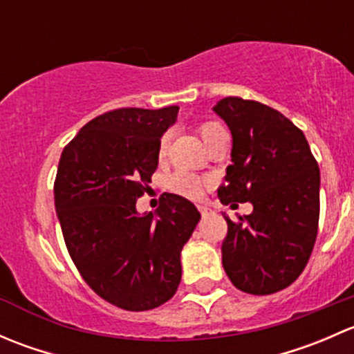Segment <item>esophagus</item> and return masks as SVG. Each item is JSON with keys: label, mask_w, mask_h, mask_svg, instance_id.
<instances>
[{"label": "esophagus", "mask_w": 354, "mask_h": 354, "mask_svg": "<svg viewBox=\"0 0 354 354\" xmlns=\"http://www.w3.org/2000/svg\"><path fill=\"white\" fill-rule=\"evenodd\" d=\"M198 210H200V214H202V217H207L210 214V209L205 205H198Z\"/></svg>", "instance_id": "esophagus-1"}]
</instances>
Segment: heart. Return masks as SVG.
Returning <instances> with one entry per match:
<instances>
[{
	"label": "heart",
	"mask_w": 354,
	"mask_h": 354,
	"mask_svg": "<svg viewBox=\"0 0 354 354\" xmlns=\"http://www.w3.org/2000/svg\"><path fill=\"white\" fill-rule=\"evenodd\" d=\"M223 131L224 128L221 127L219 123H216V121H205V123L198 124V133L205 144L210 140V138L216 137V135L223 133ZM167 145H169V135L164 133L159 140V147H157V154H159V157L166 156ZM207 185H209V180H207V178L198 176V174L190 173V171H183V169L173 173L169 176V180H167V187H169L171 192L192 200L202 197Z\"/></svg>",
	"instance_id": "b5f03b06"
}]
</instances>
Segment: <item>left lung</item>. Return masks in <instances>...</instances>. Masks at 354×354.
I'll return each mask as SVG.
<instances>
[{
  "instance_id": "8db88e82",
  "label": "left lung",
  "mask_w": 354,
  "mask_h": 354,
  "mask_svg": "<svg viewBox=\"0 0 354 354\" xmlns=\"http://www.w3.org/2000/svg\"><path fill=\"white\" fill-rule=\"evenodd\" d=\"M214 111L233 135V164L217 195L224 205H253L238 221L224 217V270L241 291L272 295L295 283L312 255L320 214L319 164L303 131L279 111L241 97L223 99Z\"/></svg>"
}]
</instances>
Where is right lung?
Returning <instances> with one entry per match:
<instances>
[{"instance_id": "add662e5", "label": "right lung", "mask_w": 354, "mask_h": 354, "mask_svg": "<svg viewBox=\"0 0 354 354\" xmlns=\"http://www.w3.org/2000/svg\"><path fill=\"white\" fill-rule=\"evenodd\" d=\"M178 109L108 111L88 121L59 157L55 205L68 253L95 295L130 312L173 298L181 248L200 219L197 207L174 194H162L157 216L135 209Z\"/></svg>"}]
</instances>
